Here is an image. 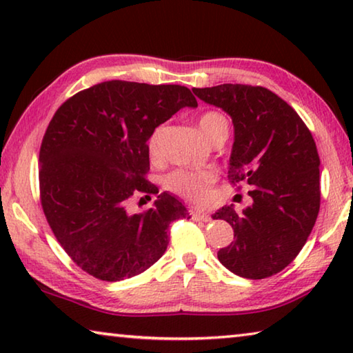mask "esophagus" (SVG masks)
I'll return each mask as SVG.
<instances>
[{"label":"esophagus","mask_w":353,"mask_h":353,"mask_svg":"<svg viewBox=\"0 0 353 353\" xmlns=\"http://www.w3.org/2000/svg\"><path fill=\"white\" fill-rule=\"evenodd\" d=\"M193 219L196 221H204V223H208V221H212V216L205 212H201V210H196L193 212Z\"/></svg>","instance_id":"34e87169"}]
</instances>
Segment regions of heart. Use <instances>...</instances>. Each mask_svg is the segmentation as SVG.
Wrapping results in <instances>:
<instances>
[{"label":"heart","mask_w":353,"mask_h":353,"mask_svg":"<svg viewBox=\"0 0 353 353\" xmlns=\"http://www.w3.org/2000/svg\"><path fill=\"white\" fill-rule=\"evenodd\" d=\"M199 129L202 135L205 137L208 141H213L216 137L229 132V121L221 112L216 110H207L199 117ZM159 140H160V129L155 130L151 135L148 143L149 154L155 157L159 154ZM218 174L214 170L204 168V170H176L170 172L165 177V188L181 196L183 199L193 201V202H202L207 199L208 193H210L212 185L216 182Z\"/></svg>","instance_id":"1"}]
</instances>
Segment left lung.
<instances>
[{
	"label": "left lung",
	"instance_id": "1",
	"mask_svg": "<svg viewBox=\"0 0 353 353\" xmlns=\"http://www.w3.org/2000/svg\"><path fill=\"white\" fill-rule=\"evenodd\" d=\"M193 93L232 117L229 182L252 188L254 202L243 213L224 205L213 214L234 229V241L218 250V259L240 277H271L296 259L318 218L321 162L313 135L297 112L265 87L223 83Z\"/></svg>",
	"mask_w": 353,
	"mask_h": 353
}]
</instances>
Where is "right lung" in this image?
Returning <instances> with one entry per match:
<instances>
[{
  "label": "right lung",
  "mask_w": 353,
  "mask_h": 353,
  "mask_svg": "<svg viewBox=\"0 0 353 353\" xmlns=\"http://www.w3.org/2000/svg\"><path fill=\"white\" fill-rule=\"evenodd\" d=\"M196 105L183 85L107 81L59 107L40 146V202L52 234L81 270L118 282L165 254L170 224L190 218L185 205L166 191L143 214L130 215L127 205L139 192L159 194L146 179L155 128Z\"/></svg>",
  "instance_id": "add662e5"
}]
</instances>
